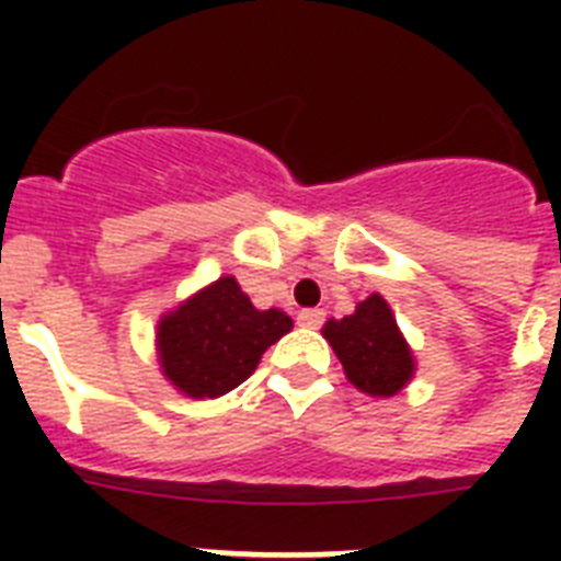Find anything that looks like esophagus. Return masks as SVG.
Returning <instances> with one entry per match:
<instances>
[{
  "label": "esophagus",
  "mask_w": 561,
  "mask_h": 561,
  "mask_svg": "<svg viewBox=\"0 0 561 561\" xmlns=\"http://www.w3.org/2000/svg\"><path fill=\"white\" fill-rule=\"evenodd\" d=\"M297 306L302 308V311H314L317 306H320V294H317L314 288H299L297 290Z\"/></svg>",
  "instance_id": "obj_1"
}]
</instances>
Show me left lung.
Here are the masks:
<instances>
[{
  "label": "left lung",
  "instance_id": "obj_1",
  "mask_svg": "<svg viewBox=\"0 0 561 561\" xmlns=\"http://www.w3.org/2000/svg\"><path fill=\"white\" fill-rule=\"evenodd\" d=\"M288 332V314L255 308L232 276H220L162 317V373L194 399H218L247 381L264 350Z\"/></svg>",
  "mask_w": 561,
  "mask_h": 561
}]
</instances>
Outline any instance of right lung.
Wrapping results in <instances>:
<instances>
[{"mask_svg":"<svg viewBox=\"0 0 561 561\" xmlns=\"http://www.w3.org/2000/svg\"><path fill=\"white\" fill-rule=\"evenodd\" d=\"M323 334L358 390L392 396L413 375V355L408 343L401 341L390 308L378 294L364 299L352 317L329 320Z\"/></svg>","mask_w":561,"mask_h":561,"instance_id":"obj_1","label":"right lung"}]
</instances>
